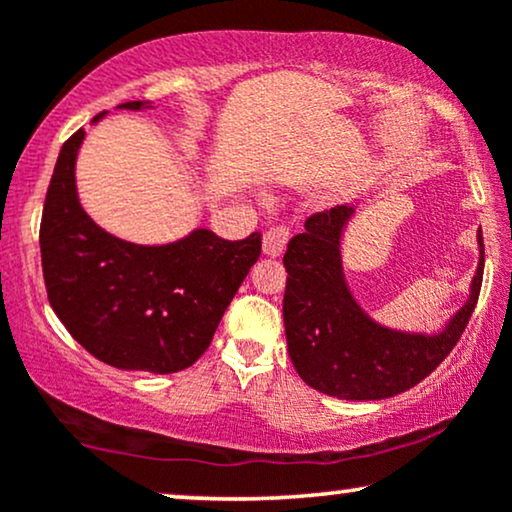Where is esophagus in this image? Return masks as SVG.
<instances>
[{"instance_id": "obj_1", "label": "esophagus", "mask_w": 512, "mask_h": 512, "mask_svg": "<svg viewBox=\"0 0 512 512\" xmlns=\"http://www.w3.org/2000/svg\"><path fill=\"white\" fill-rule=\"evenodd\" d=\"M289 228L286 226H272L268 233L263 235V254L265 256H282V251L286 249V242H289Z\"/></svg>"}]
</instances>
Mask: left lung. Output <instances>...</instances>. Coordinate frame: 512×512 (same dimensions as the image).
<instances>
[{"mask_svg":"<svg viewBox=\"0 0 512 512\" xmlns=\"http://www.w3.org/2000/svg\"><path fill=\"white\" fill-rule=\"evenodd\" d=\"M354 207L312 214L284 254V328L293 368L305 384L342 401H380L431 375L457 345L478 303L485 244L471 296L440 333H405L377 324L345 282L340 240Z\"/></svg>","mask_w":512,"mask_h":512,"instance_id":"obj_1","label":"left lung"}]
</instances>
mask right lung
Segmentation results:
<instances>
[{"label": "right lung", "instance_id": "add662e5", "mask_svg": "<svg viewBox=\"0 0 512 512\" xmlns=\"http://www.w3.org/2000/svg\"><path fill=\"white\" fill-rule=\"evenodd\" d=\"M144 107L149 102L121 104L130 111ZM83 137L81 128L62 144L41 214L48 303L95 359L135 373H179L205 354L261 256V233L228 242L198 228L158 247L118 240L79 202L74 170Z\"/></svg>", "mask_w": 512, "mask_h": 512}]
</instances>
